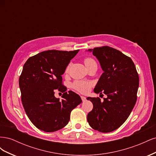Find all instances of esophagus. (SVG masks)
Listing matches in <instances>:
<instances>
[{
	"instance_id": "1",
	"label": "esophagus",
	"mask_w": 156,
	"mask_h": 156,
	"mask_svg": "<svg viewBox=\"0 0 156 156\" xmlns=\"http://www.w3.org/2000/svg\"><path fill=\"white\" fill-rule=\"evenodd\" d=\"M81 99H82L83 101H85L87 100V98L86 97H84V96H81Z\"/></svg>"
}]
</instances>
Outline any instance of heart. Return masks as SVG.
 I'll return each instance as SVG.
<instances>
[{
	"label": "heart",
	"instance_id": "obj_1",
	"mask_svg": "<svg viewBox=\"0 0 156 156\" xmlns=\"http://www.w3.org/2000/svg\"><path fill=\"white\" fill-rule=\"evenodd\" d=\"M84 64H85L86 66H89L92 64H96V61L91 58H87L84 60ZM70 65H68V67L66 69V72H68L69 69ZM92 86V83L90 82H86V81H75L73 84V87L77 90V91L82 92V93H86L87 92L90 88Z\"/></svg>",
	"mask_w": 156,
	"mask_h": 156
}]
</instances>
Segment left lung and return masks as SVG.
I'll return each mask as SVG.
<instances>
[{"mask_svg": "<svg viewBox=\"0 0 156 156\" xmlns=\"http://www.w3.org/2000/svg\"><path fill=\"white\" fill-rule=\"evenodd\" d=\"M100 64L103 73L94 92L106 98L88 97L93 104L87 115L94 129L108 133L119 128L129 117L136 101L139 78L132 60L120 51L108 46L88 49ZM103 95V94H101Z\"/></svg>", "mask_w": 156, "mask_h": 156, "instance_id": "1", "label": "left lung"}]
</instances>
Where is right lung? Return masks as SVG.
Here are the masks:
<instances>
[{
  "mask_svg": "<svg viewBox=\"0 0 156 156\" xmlns=\"http://www.w3.org/2000/svg\"><path fill=\"white\" fill-rule=\"evenodd\" d=\"M79 50H50L31 56L23 66L19 80L26 114L37 128L54 132L66 126L70 113L82 102L78 94L62 84V75ZM63 92L62 101L54 96Z\"/></svg>",
  "mask_w": 156,
  "mask_h": 156,
  "instance_id": "right-lung-1",
  "label": "right lung"
}]
</instances>
